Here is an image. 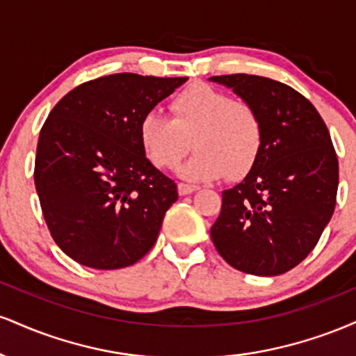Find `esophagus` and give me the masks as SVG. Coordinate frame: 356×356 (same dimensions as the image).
I'll list each match as a JSON object with an SVG mask.
<instances>
[{
    "label": "esophagus",
    "mask_w": 356,
    "mask_h": 356,
    "mask_svg": "<svg viewBox=\"0 0 356 356\" xmlns=\"http://www.w3.org/2000/svg\"><path fill=\"white\" fill-rule=\"evenodd\" d=\"M197 189H199V186H195V184H184V182L177 184V191H179V194H181V195H187V194H191V192H194Z\"/></svg>",
    "instance_id": "34e87169"
}]
</instances>
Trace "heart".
<instances>
[{"instance_id": "heart-1", "label": "heart", "mask_w": 356, "mask_h": 356, "mask_svg": "<svg viewBox=\"0 0 356 356\" xmlns=\"http://www.w3.org/2000/svg\"><path fill=\"white\" fill-rule=\"evenodd\" d=\"M172 118L150 110L138 122L142 152L157 169H175L191 149L195 154L182 165L189 181L241 179L263 152L264 125L246 102L206 83H194L170 100Z\"/></svg>"}]
</instances>
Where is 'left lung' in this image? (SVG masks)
I'll list each match as a JSON object with an SVG mask.
<instances>
[{"instance_id": "8db88e82", "label": "left lung", "mask_w": 356, "mask_h": 356, "mask_svg": "<svg viewBox=\"0 0 356 356\" xmlns=\"http://www.w3.org/2000/svg\"><path fill=\"white\" fill-rule=\"evenodd\" d=\"M252 105L264 125L263 152L243 182L222 192L211 227L227 264L277 276L305 259L332 219L338 157L318 110L289 85L266 76H211Z\"/></svg>"}]
</instances>
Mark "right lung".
<instances>
[{"instance_id":"add662e5","label":"right lung","mask_w":356,"mask_h":356,"mask_svg":"<svg viewBox=\"0 0 356 356\" xmlns=\"http://www.w3.org/2000/svg\"><path fill=\"white\" fill-rule=\"evenodd\" d=\"M184 81L100 76L68 92L44 120L35 187L53 241L73 261L118 269L152 249L177 186L142 152L138 122Z\"/></svg>"}]
</instances>
